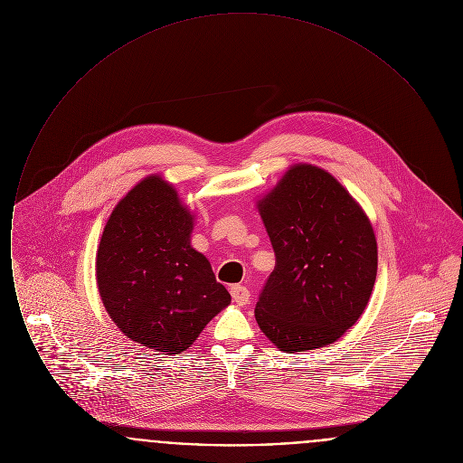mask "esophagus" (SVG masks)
I'll return each instance as SVG.
<instances>
[{"label": "esophagus", "instance_id": "esophagus-1", "mask_svg": "<svg viewBox=\"0 0 463 463\" xmlns=\"http://www.w3.org/2000/svg\"><path fill=\"white\" fill-rule=\"evenodd\" d=\"M231 295L238 306H246L250 302V291H248V288L241 287V285H234L231 288Z\"/></svg>", "mask_w": 463, "mask_h": 463}]
</instances>
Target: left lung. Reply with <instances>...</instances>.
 Instances as JSON below:
<instances>
[{"instance_id":"1","label":"left lung","mask_w":463,"mask_h":463,"mask_svg":"<svg viewBox=\"0 0 463 463\" xmlns=\"http://www.w3.org/2000/svg\"><path fill=\"white\" fill-rule=\"evenodd\" d=\"M257 208L276 253L255 307L260 330L288 354L330 345L372 297V222L335 176L308 163L289 166Z\"/></svg>"}]
</instances>
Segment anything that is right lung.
I'll use <instances>...</instances> for the list:
<instances>
[{"label":"right lung","instance_id":"1","mask_svg":"<svg viewBox=\"0 0 463 463\" xmlns=\"http://www.w3.org/2000/svg\"><path fill=\"white\" fill-rule=\"evenodd\" d=\"M194 215L174 184L146 176L114 206L97 250V287L114 325L156 353L189 349L231 304L191 246Z\"/></svg>","mask_w":463,"mask_h":463}]
</instances>
